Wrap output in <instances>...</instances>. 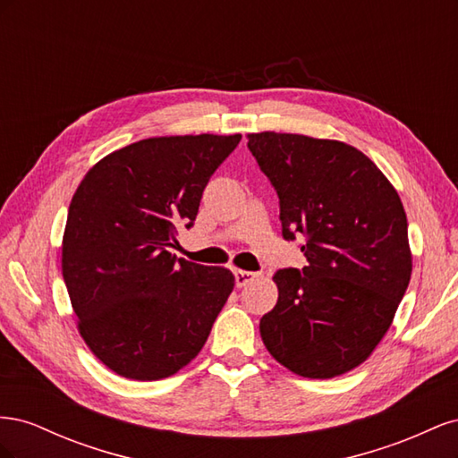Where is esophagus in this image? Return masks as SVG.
Segmentation results:
<instances>
[{
    "label": "esophagus",
    "instance_id": "1",
    "mask_svg": "<svg viewBox=\"0 0 458 458\" xmlns=\"http://www.w3.org/2000/svg\"><path fill=\"white\" fill-rule=\"evenodd\" d=\"M254 279H256V273H252V271H242V269L234 271V284H237L239 288L246 286L248 283H252Z\"/></svg>",
    "mask_w": 458,
    "mask_h": 458
}]
</instances>
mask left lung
Here are the masks:
<instances>
[{
  "label": "left lung",
  "instance_id": "1",
  "mask_svg": "<svg viewBox=\"0 0 458 458\" xmlns=\"http://www.w3.org/2000/svg\"><path fill=\"white\" fill-rule=\"evenodd\" d=\"M248 148L279 197L284 241L308 266L279 269L261 317L267 352L306 378L361 365L390 328L411 281L407 216L361 150L296 133H250Z\"/></svg>",
  "mask_w": 458,
  "mask_h": 458
}]
</instances>
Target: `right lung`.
<instances>
[{
	"label": "right lung",
	"mask_w": 458,
	"mask_h": 458,
	"mask_svg": "<svg viewBox=\"0 0 458 458\" xmlns=\"http://www.w3.org/2000/svg\"><path fill=\"white\" fill-rule=\"evenodd\" d=\"M241 135L150 137L97 162L76 189L63 276L95 357L131 380L168 378L199 355L234 286L224 267L177 258L202 192Z\"/></svg>",
	"instance_id": "obj_1"
}]
</instances>
